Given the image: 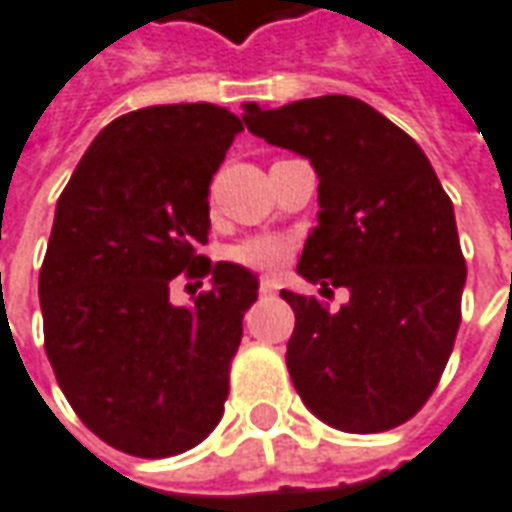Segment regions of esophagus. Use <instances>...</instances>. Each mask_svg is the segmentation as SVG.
<instances>
[{
  "label": "esophagus",
  "instance_id": "1",
  "mask_svg": "<svg viewBox=\"0 0 512 512\" xmlns=\"http://www.w3.org/2000/svg\"><path fill=\"white\" fill-rule=\"evenodd\" d=\"M276 290H279V281L276 279H267V276L259 279V293L262 296H276Z\"/></svg>",
  "mask_w": 512,
  "mask_h": 512
}]
</instances>
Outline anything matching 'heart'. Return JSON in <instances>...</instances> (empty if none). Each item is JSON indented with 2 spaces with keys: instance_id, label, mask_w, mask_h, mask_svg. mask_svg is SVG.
I'll return each mask as SVG.
<instances>
[{
  "instance_id": "heart-1",
  "label": "heart",
  "mask_w": 512,
  "mask_h": 512,
  "mask_svg": "<svg viewBox=\"0 0 512 512\" xmlns=\"http://www.w3.org/2000/svg\"><path fill=\"white\" fill-rule=\"evenodd\" d=\"M293 256V242L279 233H253L228 250V259L245 270L273 273Z\"/></svg>"
}]
</instances>
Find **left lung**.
<instances>
[{
    "label": "left lung",
    "instance_id": "left-lung-1",
    "mask_svg": "<svg viewBox=\"0 0 512 512\" xmlns=\"http://www.w3.org/2000/svg\"><path fill=\"white\" fill-rule=\"evenodd\" d=\"M242 118L253 135L310 157L321 211L298 273L324 296L349 290L338 312L281 290L296 312L287 344L296 392L349 434L403 425L437 389L462 321L468 267L451 197L423 149L358 98L248 104Z\"/></svg>",
    "mask_w": 512,
    "mask_h": 512
}]
</instances>
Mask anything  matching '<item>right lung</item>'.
Returning <instances> with one entry per match:
<instances>
[{"label": "right lung", "mask_w": 512, "mask_h": 512, "mask_svg": "<svg viewBox=\"0 0 512 512\" xmlns=\"http://www.w3.org/2000/svg\"><path fill=\"white\" fill-rule=\"evenodd\" d=\"M242 120L214 104L146 106L92 140L61 191L39 273L44 352L95 437L183 454L219 423L256 276L211 262L208 185ZM212 279L191 308L167 284Z\"/></svg>", "instance_id": "right-lung-1"}]
</instances>
